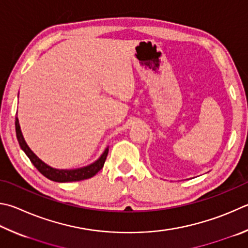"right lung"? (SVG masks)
I'll return each mask as SVG.
<instances>
[{
  "mask_svg": "<svg viewBox=\"0 0 248 248\" xmlns=\"http://www.w3.org/2000/svg\"><path fill=\"white\" fill-rule=\"evenodd\" d=\"M15 128H16V137L18 140V143L21 147V150L25 152V154L29 157L31 163L37 168L40 172H41L44 177L52 180V181L55 182H74V181H81V180H85L89 178H92L93 175H95L98 171H100L104 163L106 160L107 154H108V147L106 148L104 153L101 155L100 158H98L95 163H93L89 166H85L82 168H77V169H55L49 167L44 161H42L39 157L34 154V153L30 150L29 146L27 145L24 137H22L19 121L16 117L15 120Z\"/></svg>",
  "mask_w": 248,
  "mask_h": 248,
  "instance_id": "1",
  "label": "right lung"
}]
</instances>
